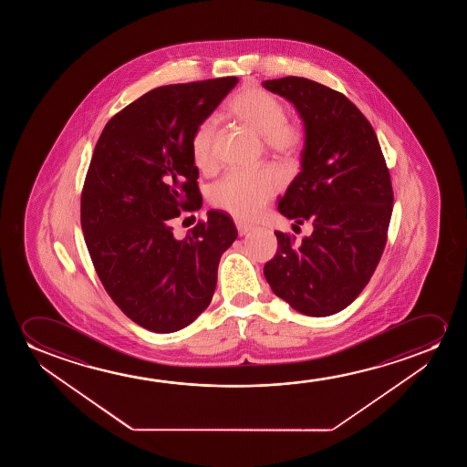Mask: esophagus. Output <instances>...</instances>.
<instances>
[{
	"instance_id": "esophagus-1",
	"label": "esophagus",
	"mask_w": 467,
	"mask_h": 467,
	"mask_svg": "<svg viewBox=\"0 0 467 467\" xmlns=\"http://www.w3.org/2000/svg\"><path fill=\"white\" fill-rule=\"evenodd\" d=\"M237 233H239V236H244V234H247L250 230H252V226L247 223H243V222H236Z\"/></svg>"
}]
</instances>
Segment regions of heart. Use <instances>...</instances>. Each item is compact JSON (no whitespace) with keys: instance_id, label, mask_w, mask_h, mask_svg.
Segmentation results:
<instances>
[{"instance_id":"obj_1","label":"heart","mask_w":467,"mask_h":467,"mask_svg":"<svg viewBox=\"0 0 467 467\" xmlns=\"http://www.w3.org/2000/svg\"><path fill=\"white\" fill-rule=\"evenodd\" d=\"M226 113L263 139L269 151L292 158L305 147V130L298 122L288 121L287 109L279 97L268 90L249 86L231 99ZM215 124L212 119L201 122L192 139L194 166L211 172L215 166L213 154ZM282 173L275 167L258 171H233L212 186L211 202L233 217L250 220L256 217L281 190Z\"/></svg>"}]
</instances>
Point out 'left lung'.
<instances>
[{"label": "left lung", "mask_w": 467, "mask_h": 467, "mask_svg": "<svg viewBox=\"0 0 467 467\" xmlns=\"http://www.w3.org/2000/svg\"><path fill=\"white\" fill-rule=\"evenodd\" d=\"M263 86L294 103L305 122L301 172L277 209L313 224L300 244L275 231L265 277L298 313L332 316L358 298L383 255L394 202L389 169L370 122L338 90L300 77Z\"/></svg>", "instance_id": "obj_1"}]
</instances>
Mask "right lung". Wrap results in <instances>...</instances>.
Here are the masks:
<instances>
[{"label":"right lung","mask_w":467,"mask_h":467,"mask_svg":"<svg viewBox=\"0 0 467 467\" xmlns=\"http://www.w3.org/2000/svg\"><path fill=\"white\" fill-rule=\"evenodd\" d=\"M236 77L150 90L103 129L81 192V226L97 275L116 306L150 332L190 326L211 305L224 250L237 230L211 211L185 239L172 218L198 211L192 139Z\"/></svg>","instance_id":"obj_1"}]
</instances>
